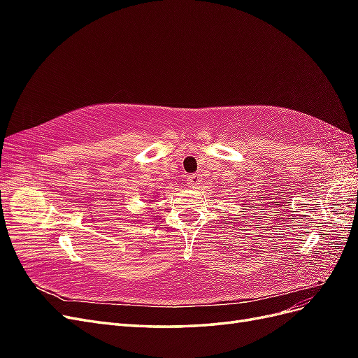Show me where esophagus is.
Here are the masks:
<instances>
[{"mask_svg":"<svg viewBox=\"0 0 358 358\" xmlns=\"http://www.w3.org/2000/svg\"><path fill=\"white\" fill-rule=\"evenodd\" d=\"M201 179H203L201 175H199V173H194V175L187 176V183L191 188H199V185L203 182Z\"/></svg>","mask_w":358,"mask_h":358,"instance_id":"esophagus-1","label":"esophagus"}]
</instances>
